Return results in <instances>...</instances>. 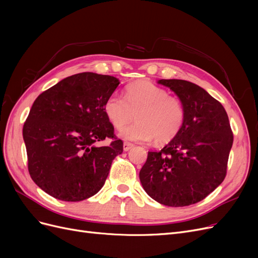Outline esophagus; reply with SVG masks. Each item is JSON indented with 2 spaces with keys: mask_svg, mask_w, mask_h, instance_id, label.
Here are the masks:
<instances>
[{
  "mask_svg": "<svg viewBox=\"0 0 258 258\" xmlns=\"http://www.w3.org/2000/svg\"><path fill=\"white\" fill-rule=\"evenodd\" d=\"M132 146H134V144H132V143H129V142H124V143H123V151H124V152L129 151Z\"/></svg>",
  "mask_w": 258,
  "mask_h": 258,
  "instance_id": "esophagus-1",
  "label": "esophagus"
}]
</instances>
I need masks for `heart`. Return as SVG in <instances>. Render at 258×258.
<instances>
[{"label":"heart","mask_w":258,"mask_h":258,"mask_svg":"<svg viewBox=\"0 0 258 258\" xmlns=\"http://www.w3.org/2000/svg\"><path fill=\"white\" fill-rule=\"evenodd\" d=\"M104 113L112 126L120 130L130 121L137 122L124 128L120 136L136 142L165 144L181 132L186 120L183 101L150 81H139L127 86L124 97L110 96L104 103Z\"/></svg>","instance_id":"b5f03b06"}]
</instances>
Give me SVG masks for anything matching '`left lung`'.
Listing matches in <instances>:
<instances>
[{"label": "left lung", "mask_w": 258, "mask_h": 258, "mask_svg": "<svg viewBox=\"0 0 258 258\" xmlns=\"http://www.w3.org/2000/svg\"><path fill=\"white\" fill-rule=\"evenodd\" d=\"M183 101L186 120L161 151L148 152L140 171L144 190L161 205L186 207L204 200L227 173L233 135L227 113L198 85L160 80Z\"/></svg>", "instance_id": "1"}]
</instances>
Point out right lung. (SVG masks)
<instances>
[{
	"instance_id": "obj_1",
	"label": "right lung",
	"mask_w": 258,
	"mask_h": 258,
	"mask_svg": "<svg viewBox=\"0 0 258 258\" xmlns=\"http://www.w3.org/2000/svg\"><path fill=\"white\" fill-rule=\"evenodd\" d=\"M119 85L114 76L91 72L62 80L38 96L23 124L28 170L53 198L82 201L105 183L123 143L104 113L106 99ZM108 137V147L99 142Z\"/></svg>"
}]
</instances>
